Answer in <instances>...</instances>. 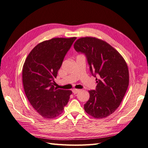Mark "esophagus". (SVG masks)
Here are the masks:
<instances>
[{"instance_id":"1","label":"esophagus","mask_w":148,"mask_h":148,"mask_svg":"<svg viewBox=\"0 0 148 148\" xmlns=\"http://www.w3.org/2000/svg\"><path fill=\"white\" fill-rule=\"evenodd\" d=\"M79 89H73V92L74 93V94H77L79 92Z\"/></svg>"}]
</instances>
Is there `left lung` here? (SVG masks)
<instances>
[{"mask_svg": "<svg viewBox=\"0 0 148 148\" xmlns=\"http://www.w3.org/2000/svg\"><path fill=\"white\" fill-rule=\"evenodd\" d=\"M74 47L86 56L90 73L97 83L95 90H89L90 97L84 104V110L95 118L106 117L119 107L126 92L127 64L111 45L95 37L80 38Z\"/></svg>", "mask_w": 148, "mask_h": 148, "instance_id": "obj_1", "label": "left lung"}]
</instances>
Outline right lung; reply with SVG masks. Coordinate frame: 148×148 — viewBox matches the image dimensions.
<instances>
[{"mask_svg": "<svg viewBox=\"0 0 148 148\" xmlns=\"http://www.w3.org/2000/svg\"><path fill=\"white\" fill-rule=\"evenodd\" d=\"M76 37L53 38L37 44L26 58L22 82L26 97L35 110L46 119L58 116L72 91L54 86L64 57Z\"/></svg>", "mask_w": 148, "mask_h": 148, "instance_id": "add662e5", "label": "right lung"}]
</instances>
